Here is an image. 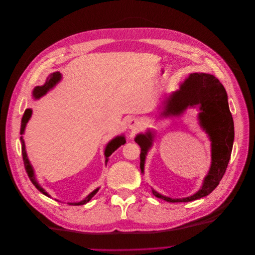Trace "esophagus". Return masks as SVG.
I'll use <instances>...</instances> for the list:
<instances>
[{
    "label": "esophagus",
    "instance_id": "34e87169",
    "mask_svg": "<svg viewBox=\"0 0 255 255\" xmlns=\"http://www.w3.org/2000/svg\"><path fill=\"white\" fill-rule=\"evenodd\" d=\"M128 127L131 130H136L139 128H141V121L137 118H131L128 121Z\"/></svg>",
    "mask_w": 255,
    "mask_h": 255
}]
</instances>
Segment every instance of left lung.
Instances as JSON below:
<instances>
[{"mask_svg": "<svg viewBox=\"0 0 255 255\" xmlns=\"http://www.w3.org/2000/svg\"><path fill=\"white\" fill-rule=\"evenodd\" d=\"M227 99V93L220 81L213 75L203 72L189 75L179 85V89L164 96L157 108L160 110V117H178L183 115L188 108H198L199 126L207 132L211 141L212 162L200 189L193 195L171 198L162 195L151 188L155 197L168 202H189L209 195L219 185L227 168L235 139L234 120ZM153 139L154 131L151 129H147L145 134H138L135 138L136 143L141 147L140 169L143 174L145 160L152 146Z\"/></svg>", "mask_w": 255, "mask_h": 255, "instance_id": "left-lung-1", "label": "left lung"}]
</instances>
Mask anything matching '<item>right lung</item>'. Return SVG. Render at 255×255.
I'll use <instances>...</instances> for the list:
<instances>
[{"mask_svg":"<svg viewBox=\"0 0 255 255\" xmlns=\"http://www.w3.org/2000/svg\"><path fill=\"white\" fill-rule=\"evenodd\" d=\"M62 80V75L60 74L59 71H55V72H52L51 75H48V77L46 78L45 82L43 85H41V86H36L33 91H32V98L34 100H39L40 98H42V96H44L48 91L52 90L56 85ZM32 109H26L25 113H23L22 115V118H21V125H20V143H21V154H22V160H23V164H25V168H26V171L28 173V176L30 178V180L32 181V184L36 187V189H37L39 192H41L42 194H44L45 196L47 197H51L50 194H48L38 183L37 178H36V175H35V171H34V168L33 166L31 165L30 163V160L28 157V154H27V150H26V145H25V140H23V137L22 135L25 134V129H26V127H27V124L29 123V120L32 116ZM126 137L124 135H120V136H117L115 138H113L110 142H109L107 144V146L105 148V159H106V165L108 163V160H109V156H110L118 147H120L121 145H124L126 143ZM100 190V187L96 188L95 190H93L88 196L85 197L83 200L81 201H78V202H68V204H71V205H83L85 203H87L91 200V198L95 195L96 193L99 192Z\"/></svg>","mask_w":255,"mask_h":255,"instance_id":"right-lung-1","label":"right lung"}]
</instances>
